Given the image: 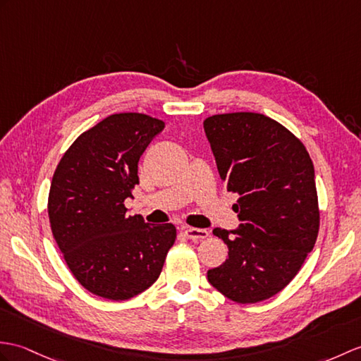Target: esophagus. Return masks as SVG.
Instances as JSON below:
<instances>
[{
  "label": "esophagus",
  "mask_w": 361,
  "mask_h": 361,
  "mask_svg": "<svg viewBox=\"0 0 361 361\" xmlns=\"http://www.w3.org/2000/svg\"><path fill=\"white\" fill-rule=\"evenodd\" d=\"M184 235L188 238L198 241V240H204L209 237V231L206 229H197V228H183Z\"/></svg>",
  "instance_id": "esophagus-1"
}]
</instances>
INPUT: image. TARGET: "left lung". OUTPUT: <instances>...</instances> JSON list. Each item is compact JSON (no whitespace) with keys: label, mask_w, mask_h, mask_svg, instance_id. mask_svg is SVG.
<instances>
[{"label":"left lung","mask_w":361,"mask_h":361,"mask_svg":"<svg viewBox=\"0 0 361 361\" xmlns=\"http://www.w3.org/2000/svg\"><path fill=\"white\" fill-rule=\"evenodd\" d=\"M203 126L221 180L240 197L238 228L214 229L229 257L207 280L235 303H258L286 288L314 249V164L303 142L263 114L214 115Z\"/></svg>","instance_id":"1"}]
</instances>
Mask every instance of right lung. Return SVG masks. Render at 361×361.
Returning a JSON list of instances; mask_svg holds the SVG:
<instances>
[{
    "label": "right lung",
    "mask_w": 361,
    "mask_h": 361,
    "mask_svg": "<svg viewBox=\"0 0 361 361\" xmlns=\"http://www.w3.org/2000/svg\"><path fill=\"white\" fill-rule=\"evenodd\" d=\"M163 129L161 120L145 114L109 115L56 166L50 228L71 272L94 295L121 301L141 294L160 276L177 238L173 224L150 226L124 206L140 183V157Z\"/></svg>",
    "instance_id": "add662e5"
}]
</instances>
